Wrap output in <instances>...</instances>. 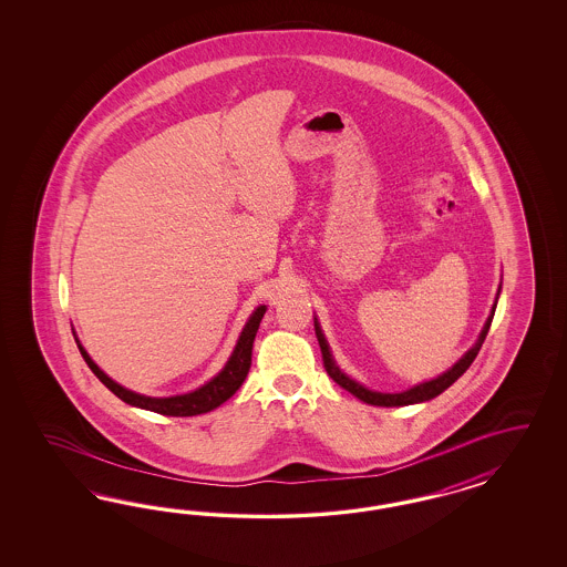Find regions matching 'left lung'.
<instances>
[{
  "label": "left lung",
  "mask_w": 567,
  "mask_h": 567,
  "mask_svg": "<svg viewBox=\"0 0 567 567\" xmlns=\"http://www.w3.org/2000/svg\"><path fill=\"white\" fill-rule=\"evenodd\" d=\"M498 292H501V285H498L497 297H495L493 309H491V313H488V318H486V322H484V327H482L481 334H478V341L465 351L464 355H462V360L455 361L441 377L432 378V380H426V382H420V384H415V386L403 391V393H378V391H370L368 386H363L358 380L347 377L343 370L337 365L334 358H332L330 344H328L327 337H324V332H322V327H320L318 318H313V328H316V337H318V343H320V349H322V360H324L328 377L332 378L339 386H343L344 391H349L351 395L358 396L360 401L368 403V405H378V408H401V405H413V403L430 401V399H434V396H439L443 391H446V389L472 365V361L476 360L482 343H484V339H486V334H488V328H491V322H493L495 309H497Z\"/></svg>",
  "instance_id": "1"
}]
</instances>
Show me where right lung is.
<instances>
[{
    "label": "right lung",
    "instance_id": "right-lung-1",
    "mask_svg": "<svg viewBox=\"0 0 567 567\" xmlns=\"http://www.w3.org/2000/svg\"><path fill=\"white\" fill-rule=\"evenodd\" d=\"M266 306H258L251 311L249 320L245 322V327L240 330L237 344L230 353L228 361L224 363L223 370L212 378L206 384H202L199 389L185 393V395L174 396H147L128 391L116 380L107 377L102 368L95 361L89 358L85 347L76 339V344L81 349V355L86 361V365L91 368V372L102 380L103 384L114 393V395L122 399L124 403L133 405V408H141L147 412L162 413V415H176V417H189V415H199V413L212 412L216 408H220L226 399L235 395L239 391L243 380L247 378V372L251 368V349H254V341L258 334L259 322L266 313Z\"/></svg>",
    "mask_w": 567,
    "mask_h": 567
}]
</instances>
